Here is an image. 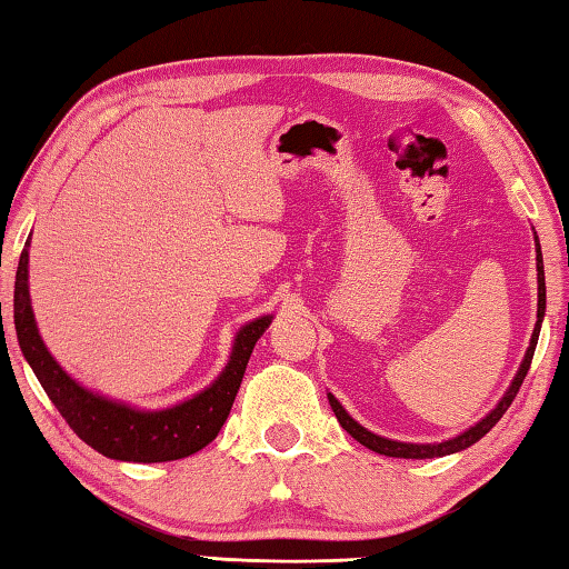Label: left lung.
Segmentation results:
<instances>
[{
	"mask_svg": "<svg viewBox=\"0 0 569 569\" xmlns=\"http://www.w3.org/2000/svg\"><path fill=\"white\" fill-rule=\"evenodd\" d=\"M535 262H538V321H535V329H532V339H530V347L528 351H525V357L520 361V369L516 377H512L508 391L502 393V399L498 401L496 409H492L490 413H486L483 418L476 426H470L468 431L458 433L453 438H448V441H441V443H403V441H393V438H383V436H377L371 433L369 428H363L361 423L353 421V418L345 411V406H341L335 396L327 393V399L331 403V411H335L337 421L341 423V428L353 438V441H359L361 446H367L369 451L373 453H381V456H389V458H441V456H451V453H458L463 451V448L473 446L476 441H480L492 426H496L502 413H506L510 409L512 399H516L520 386H522V379L528 377V369L532 363V353H535V347H538V337H540V327H542V319H545V267H542V250H540V240L538 234H535Z\"/></svg>",
	"mask_w": 569,
	"mask_h": 569,
	"instance_id": "8db88e82",
	"label": "left lung"
}]
</instances>
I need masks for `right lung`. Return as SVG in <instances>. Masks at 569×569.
Here are the masks:
<instances>
[{
	"mask_svg": "<svg viewBox=\"0 0 569 569\" xmlns=\"http://www.w3.org/2000/svg\"><path fill=\"white\" fill-rule=\"evenodd\" d=\"M29 248L31 238L19 257L14 282V327L19 349L31 371L37 373L41 389L73 428V433L101 456L128 460V463H163V460L188 458L206 448L228 421L250 353L257 339L272 325V315L257 317L240 327L228 363L208 389L176 406H168V409H136V406L86 389L51 357L39 335L34 309H31Z\"/></svg>",
	"mask_w": 569,
	"mask_h": 569,
	"instance_id": "obj_1",
	"label": "right lung"
}]
</instances>
